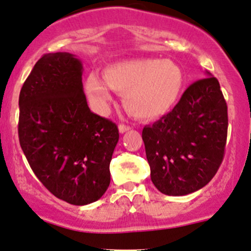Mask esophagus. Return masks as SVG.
<instances>
[{"label": "esophagus", "instance_id": "1", "mask_svg": "<svg viewBox=\"0 0 251 251\" xmlns=\"http://www.w3.org/2000/svg\"><path fill=\"white\" fill-rule=\"evenodd\" d=\"M128 130H130V126L124 125V124H120V125H119V132L120 133H125L126 131H128Z\"/></svg>", "mask_w": 251, "mask_h": 251}]
</instances>
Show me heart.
<instances>
[{"label": "heart", "mask_w": 251, "mask_h": 251, "mask_svg": "<svg viewBox=\"0 0 251 251\" xmlns=\"http://www.w3.org/2000/svg\"><path fill=\"white\" fill-rule=\"evenodd\" d=\"M104 80L88 75L85 91L100 112L112 101L110 89L124 95V105L134 118L150 120L165 115L176 103L184 86V73L176 62L160 59H133L108 66Z\"/></svg>", "instance_id": "obj_1"}]
</instances>
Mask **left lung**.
<instances>
[{
    "instance_id": "8db88e82",
    "label": "left lung",
    "mask_w": 251,
    "mask_h": 251,
    "mask_svg": "<svg viewBox=\"0 0 251 251\" xmlns=\"http://www.w3.org/2000/svg\"><path fill=\"white\" fill-rule=\"evenodd\" d=\"M207 78L186 89L172 112L142 132L150 178L168 196H185L207 185L224 159L227 105L218 79Z\"/></svg>"
}]
</instances>
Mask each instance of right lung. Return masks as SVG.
Segmentation results:
<instances>
[{"instance_id": "add662e5", "label": "right lung", "mask_w": 251, "mask_h": 251, "mask_svg": "<svg viewBox=\"0 0 251 251\" xmlns=\"http://www.w3.org/2000/svg\"><path fill=\"white\" fill-rule=\"evenodd\" d=\"M83 63L70 52L37 61L19 96V141L33 173L54 196L96 202L110 183L118 126L95 114L84 95Z\"/></svg>"}]
</instances>
